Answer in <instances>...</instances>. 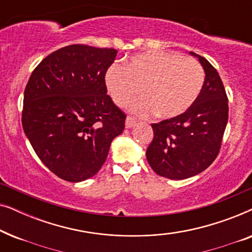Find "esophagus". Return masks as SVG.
Wrapping results in <instances>:
<instances>
[{
    "label": "esophagus",
    "mask_w": 252,
    "mask_h": 252,
    "mask_svg": "<svg viewBox=\"0 0 252 252\" xmlns=\"http://www.w3.org/2000/svg\"><path fill=\"white\" fill-rule=\"evenodd\" d=\"M136 124V120L133 118V117H127L126 118V123H125V125H126V128H130V127H133L134 125H135Z\"/></svg>",
    "instance_id": "esophagus-1"
}]
</instances>
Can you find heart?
Returning <instances> with one entry per match:
<instances>
[{
  "instance_id": "b5f03b06",
  "label": "heart",
  "mask_w": 252,
  "mask_h": 252,
  "mask_svg": "<svg viewBox=\"0 0 252 252\" xmlns=\"http://www.w3.org/2000/svg\"><path fill=\"white\" fill-rule=\"evenodd\" d=\"M205 74L202 65L175 51H144L113 63L104 74L106 92L118 106L130 104L136 115L171 119L190 109L201 94Z\"/></svg>"
}]
</instances>
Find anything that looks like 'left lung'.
<instances>
[{
  "mask_svg": "<svg viewBox=\"0 0 252 252\" xmlns=\"http://www.w3.org/2000/svg\"><path fill=\"white\" fill-rule=\"evenodd\" d=\"M190 55L205 72L201 94L182 115L151 124L154 139L146 154L151 168L172 180L194 177L213 163L228 120V98L219 73L204 57Z\"/></svg>",
  "mask_w": 252,
  "mask_h": 252,
  "instance_id": "obj_1",
  "label": "left lung"
}]
</instances>
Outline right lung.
Returning <instances> with one entry per match:
<instances>
[{
    "label": "right lung",
    "mask_w": 252,
    "mask_h": 252,
    "mask_svg": "<svg viewBox=\"0 0 252 252\" xmlns=\"http://www.w3.org/2000/svg\"><path fill=\"white\" fill-rule=\"evenodd\" d=\"M117 50L71 44L42 60L24 92L22 123L41 161L80 182L101 170L126 115L106 95L104 74Z\"/></svg>",
    "instance_id": "right-lung-1"
}]
</instances>
